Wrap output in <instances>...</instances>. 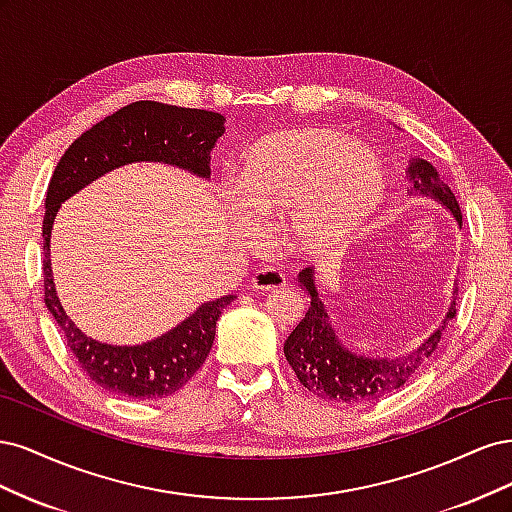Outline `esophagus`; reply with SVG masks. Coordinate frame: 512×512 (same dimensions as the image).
<instances>
[{
  "label": "esophagus",
  "mask_w": 512,
  "mask_h": 512,
  "mask_svg": "<svg viewBox=\"0 0 512 512\" xmlns=\"http://www.w3.org/2000/svg\"><path fill=\"white\" fill-rule=\"evenodd\" d=\"M250 286L256 290H262V292H277V290L286 288V277L275 269H260L252 275Z\"/></svg>",
  "instance_id": "34e87169"
}]
</instances>
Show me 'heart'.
Returning a JSON list of instances; mask_svg holds the SVG:
<instances>
[{"label":"heart","mask_w":512,"mask_h":512,"mask_svg":"<svg viewBox=\"0 0 512 512\" xmlns=\"http://www.w3.org/2000/svg\"><path fill=\"white\" fill-rule=\"evenodd\" d=\"M386 183L361 143L324 128L273 134L243 160L237 196L247 213L286 220L288 239L307 256L329 254L382 205Z\"/></svg>","instance_id":"1"}]
</instances>
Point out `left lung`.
Listing matches in <instances>:
<instances>
[{
  "label": "left lung",
  "instance_id": "8db88e82",
  "mask_svg": "<svg viewBox=\"0 0 512 512\" xmlns=\"http://www.w3.org/2000/svg\"><path fill=\"white\" fill-rule=\"evenodd\" d=\"M406 173L410 181V194L436 198L442 207L451 211V215L461 226V209L457 198L451 188L440 179L436 168L427 160L412 158ZM299 282L312 301H309L305 318L288 335L284 354L305 389L329 401L365 404V401L380 399L386 393L404 386L414 371L438 348L448 320H453L457 314V290H453V301L442 320V327L433 331L416 350L406 356H395V359H389V356H365L348 350L339 342L335 329L331 327L327 309H324V303L318 294V282L312 267L299 273Z\"/></svg>",
  "mask_w": 512,
  "mask_h": 512
}]
</instances>
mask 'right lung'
I'll use <instances>...</instances> for the list:
<instances>
[{"instance_id":"right-lung-1","label":"right lung","mask_w":512,"mask_h":512,"mask_svg":"<svg viewBox=\"0 0 512 512\" xmlns=\"http://www.w3.org/2000/svg\"><path fill=\"white\" fill-rule=\"evenodd\" d=\"M224 117L200 108L141 100L119 108L66 149L44 200V303L64 333L83 374L102 389L132 399H160L177 393L205 363L215 339V322L232 294L200 305L175 329L138 346H111L87 337L59 303L51 269V230L64 200L108 170L132 162H164L209 179L211 151L224 134Z\"/></svg>"}]
</instances>
